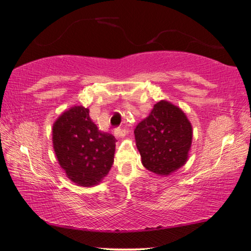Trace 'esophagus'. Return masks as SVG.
<instances>
[{
    "instance_id": "obj_1",
    "label": "esophagus",
    "mask_w": 251,
    "mask_h": 251,
    "mask_svg": "<svg viewBox=\"0 0 251 251\" xmlns=\"http://www.w3.org/2000/svg\"><path fill=\"white\" fill-rule=\"evenodd\" d=\"M126 134V129H120V128H117L114 130V135L118 138H123L125 135Z\"/></svg>"
}]
</instances>
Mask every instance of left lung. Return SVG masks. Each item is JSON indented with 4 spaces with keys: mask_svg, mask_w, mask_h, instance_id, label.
I'll return each mask as SVG.
<instances>
[{
    "mask_svg": "<svg viewBox=\"0 0 251 251\" xmlns=\"http://www.w3.org/2000/svg\"><path fill=\"white\" fill-rule=\"evenodd\" d=\"M142 164L151 172L169 176L186 163L192 142V126L183 111L161 100L134 129Z\"/></svg>",
    "mask_w": 251,
    "mask_h": 251,
    "instance_id": "left-lung-1",
    "label": "left lung"
}]
</instances>
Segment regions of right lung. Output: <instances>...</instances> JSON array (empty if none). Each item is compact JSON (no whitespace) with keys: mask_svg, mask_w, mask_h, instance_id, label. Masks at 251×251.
Here are the masks:
<instances>
[{"mask_svg":"<svg viewBox=\"0 0 251 251\" xmlns=\"http://www.w3.org/2000/svg\"><path fill=\"white\" fill-rule=\"evenodd\" d=\"M52 141L59 164L77 186H96L113 164L116 138L101 132L84 106H72L56 119Z\"/></svg>","mask_w":251,"mask_h":251,"instance_id":"obj_1","label":"right lung"}]
</instances>
